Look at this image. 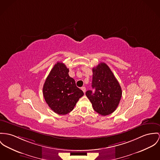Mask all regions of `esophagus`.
<instances>
[{"label":"esophagus","instance_id":"34e87169","mask_svg":"<svg viewBox=\"0 0 160 160\" xmlns=\"http://www.w3.org/2000/svg\"><path fill=\"white\" fill-rule=\"evenodd\" d=\"M82 90L83 91V92L85 93L86 92V88L85 87H82Z\"/></svg>","mask_w":160,"mask_h":160}]
</instances>
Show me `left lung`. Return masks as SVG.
Instances as JSON below:
<instances>
[{
	"label": "left lung",
	"mask_w": 160,
	"mask_h": 160,
	"mask_svg": "<svg viewBox=\"0 0 160 160\" xmlns=\"http://www.w3.org/2000/svg\"><path fill=\"white\" fill-rule=\"evenodd\" d=\"M92 88L94 93L87 91L86 96L93 109L102 116L109 115L116 110L122 97V89L108 66L100 62L92 68Z\"/></svg>",
	"instance_id": "1"
}]
</instances>
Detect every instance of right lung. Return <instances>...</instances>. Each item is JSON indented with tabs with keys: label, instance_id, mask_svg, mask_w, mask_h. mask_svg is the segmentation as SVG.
Masks as SVG:
<instances>
[{
	"label": "right lung",
	"instance_id": "obj_1",
	"mask_svg": "<svg viewBox=\"0 0 160 160\" xmlns=\"http://www.w3.org/2000/svg\"><path fill=\"white\" fill-rule=\"evenodd\" d=\"M68 73L69 69L66 65L57 62L50 71L42 88L46 103L51 110L60 115L70 112L79 98L84 95Z\"/></svg>",
	"mask_w": 160,
	"mask_h": 160
}]
</instances>
